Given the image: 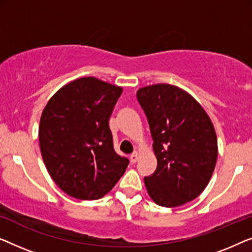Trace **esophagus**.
Instances as JSON below:
<instances>
[{
  "label": "esophagus",
  "instance_id": "obj_1",
  "mask_svg": "<svg viewBox=\"0 0 252 252\" xmlns=\"http://www.w3.org/2000/svg\"><path fill=\"white\" fill-rule=\"evenodd\" d=\"M130 161H131V163H136L138 161V153H137V152H134V153L130 155Z\"/></svg>",
  "mask_w": 252,
  "mask_h": 252
}]
</instances>
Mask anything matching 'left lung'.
<instances>
[{
	"label": "left lung",
	"mask_w": 252,
	"mask_h": 252,
	"mask_svg": "<svg viewBox=\"0 0 252 252\" xmlns=\"http://www.w3.org/2000/svg\"><path fill=\"white\" fill-rule=\"evenodd\" d=\"M137 99L146 114L158 166L145 177L155 203L175 208L207 187L218 157L210 118L189 92L171 84L140 88Z\"/></svg>",
	"instance_id": "left-lung-1"
}]
</instances>
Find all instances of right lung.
<instances>
[{"instance_id":"right-lung-1","label":"right lung","mask_w":252,"mask_h":252,"mask_svg":"<svg viewBox=\"0 0 252 252\" xmlns=\"http://www.w3.org/2000/svg\"><path fill=\"white\" fill-rule=\"evenodd\" d=\"M121 94V87L81 77L57 91L42 112V158L51 178L69 196L98 200L125 173L129 160L115 152L108 125Z\"/></svg>"}]
</instances>
